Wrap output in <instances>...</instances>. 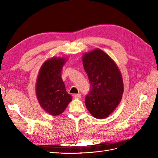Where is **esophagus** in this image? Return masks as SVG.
Returning a JSON list of instances; mask_svg holds the SVG:
<instances>
[{"label": "esophagus", "mask_w": 158, "mask_h": 158, "mask_svg": "<svg viewBox=\"0 0 158 158\" xmlns=\"http://www.w3.org/2000/svg\"><path fill=\"white\" fill-rule=\"evenodd\" d=\"M81 97H82V95H81L80 94H77L74 95V98L76 99H80Z\"/></svg>", "instance_id": "1"}]
</instances>
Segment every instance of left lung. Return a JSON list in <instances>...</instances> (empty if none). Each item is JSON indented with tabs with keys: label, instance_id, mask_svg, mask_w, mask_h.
Instances as JSON below:
<instances>
[{
	"label": "left lung",
	"instance_id": "left-lung-1",
	"mask_svg": "<svg viewBox=\"0 0 158 158\" xmlns=\"http://www.w3.org/2000/svg\"><path fill=\"white\" fill-rule=\"evenodd\" d=\"M82 62L90 83L85 106L96 118H107L121 101L124 87L121 72L111 57L99 49L84 54Z\"/></svg>",
	"mask_w": 158,
	"mask_h": 158
}]
</instances>
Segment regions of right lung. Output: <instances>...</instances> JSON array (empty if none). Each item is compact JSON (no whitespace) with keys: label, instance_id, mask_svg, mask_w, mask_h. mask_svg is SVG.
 I'll list each match as a JSON object with an SVG mask.
<instances>
[{"label":"right lung","instance_id":"add662e5","mask_svg":"<svg viewBox=\"0 0 158 158\" xmlns=\"http://www.w3.org/2000/svg\"><path fill=\"white\" fill-rule=\"evenodd\" d=\"M66 59L55 57L46 60L40 70L36 82V95L41 107L51 115L63 113L72 96L66 91L61 70Z\"/></svg>","mask_w":158,"mask_h":158}]
</instances>
